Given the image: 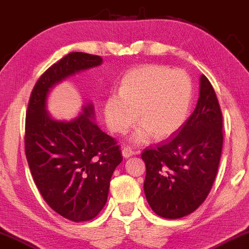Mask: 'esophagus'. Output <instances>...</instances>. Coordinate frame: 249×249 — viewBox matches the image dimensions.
<instances>
[{
	"instance_id": "1",
	"label": "esophagus",
	"mask_w": 249,
	"mask_h": 249,
	"mask_svg": "<svg viewBox=\"0 0 249 249\" xmlns=\"http://www.w3.org/2000/svg\"><path fill=\"white\" fill-rule=\"evenodd\" d=\"M133 155H135V153H133V150L130 148V147L128 146L122 147V156H124V158H129L133 156Z\"/></svg>"
}]
</instances>
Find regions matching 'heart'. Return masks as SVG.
Wrapping results in <instances>:
<instances>
[{"mask_svg": "<svg viewBox=\"0 0 249 249\" xmlns=\"http://www.w3.org/2000/svg\"><path fill=\"white\" fill-rule=\"evenodd\" d=\"M193 98V85L184 71L148 64L131 70L122 78L119 92L110 93L103 113L111 131L124 133L136 121L142 124L131 137L135 143L149 137L164 139L184 124Z\"/></svg>", "mask_w": 249, "mask_h": 249, "instance_id": "heart-1", "label": "heart"}]
</instances>
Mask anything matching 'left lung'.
I'll return each instance as SVG.
<instances>
[{
    "label": "left lung",
    "mask_w": 249,
    "mask_h": 249,
    "mask_svg": "<svg viewBox=\"0 0 249 249\" xmlns=\"http://www.w3.org/2000/svg\"><path fill=\"white\" fill-rule=\"evenodd\" d=\"M222 113L211 83L200 77V96L184 124L154 148H146L143 182L155 213L178 219L192 213L207 199L222 151Z\"/></svg>",
    "instance_id": "8db88e82"
}]
</instances>
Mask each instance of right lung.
<instances>
[{
  "instance_id": "obj_1",
  "label": "right lung",
  "mask_w": 249,
  "mask_h": 249,
  "mask_svg": "<svg viewBox=\"0 0 249 249\" xmlns=\"http://www.w3.org/2000/svg\"><path fill=\"white\" fill-rule=\"evenodd\" d=\"M101 64L100 56L68 53L39 77L28 104L24 149L31 175L46 203L74 222L91 220L102 210L122 155L114 138L93 121L92 103L73 120L60 121L47 112V98L65 78Z\"/></svg>"
}]
</instances>
